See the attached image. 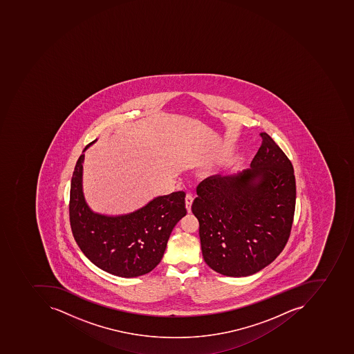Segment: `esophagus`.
<instances>
[{"mask_svg": "<svg viewBox=\"0 0 354 354\" xmlns=\"http://www.w3.org/2000/svg\"><path fill=\"white\" fill-rule=\"evenodd\" d=\"M193 196L192 195H189V194H187L185 197V207L186 209H187V212H191V207L192 204H193Z\"/></svg>", "mask_w": 354, "mask_h": 354, "instance_id": "1", "label": "esophagus"}]
</instances>
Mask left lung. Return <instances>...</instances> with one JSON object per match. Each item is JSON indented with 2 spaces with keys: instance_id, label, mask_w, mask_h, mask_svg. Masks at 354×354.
<instances>
[{
  "instance_id": "left-lung-1",
  "label": "left lung",
  "mask_w": 354,
  "mask_h": 354,
  "mask_svg": "<svg viewBox=\"0 0 354 354\" xmlns=\"http://www.w3.org/2000/svg\"><path fill=\"white\" fill-rule=\"evenodd\" d=\"M259 135L250 168L206 178L192 205L205 261L227 277L250 276L272 263L289 240L295 218L293 165L267 133Z\"/></svg>"
}]
</instances>
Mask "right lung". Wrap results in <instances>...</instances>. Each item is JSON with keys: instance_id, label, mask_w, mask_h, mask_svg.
<instances>
[{"instance_id": "right-lung-1", "label": "right lung", "mask_w": 354, "mask_h": 354, "mask_svg": "<svg viewBox=\"0 0 354 354\" xmlns=\"http://www.w3.org/2000/svg\"><path fill=\"white\" fill-rule=\"evenodd\" d=\"M83 162L82 153L73 172L68 205L71 229L77 245L91 263L109 274L122 278L148 274L160 263L173 227L186 214L185 193L157 197L124 216L95 214L82 191Z\"/></svg>"}]
</instances>
